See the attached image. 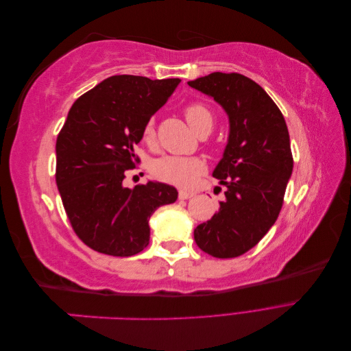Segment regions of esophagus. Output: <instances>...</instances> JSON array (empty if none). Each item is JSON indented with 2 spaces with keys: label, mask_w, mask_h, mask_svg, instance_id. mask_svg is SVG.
<instances>
[{
  "label": "esophagus",
  "mask_w": 351,
  "mask_h": 351,
  "mask_svg": "<svg viewBox=\"0 0 351 351\" xmlns=\"http://www.w3.org/2000/svg\"><path fill=\"white\" fill-rule=\"evenodd\" d=\"M193 196H195V193L193 192H189V190H180V192H178V199H182V200L190 199V197H193Z\"/></svg>",
  "instance_id": "34e87169"
}]
</instances>
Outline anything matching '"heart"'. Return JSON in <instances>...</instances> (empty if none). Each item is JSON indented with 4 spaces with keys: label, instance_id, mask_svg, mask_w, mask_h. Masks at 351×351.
I'll return each mask as SVG.
<instances>
[{
    "label": "heart",
    "instance_id": "obj_1",
    "mask_svg": "<svg viewBox=\"0 0 351 351\" xmlns=\"http://www.w3.org/2000/svg\"><path fill=\"white\" fill-rule=\"evenodd\" d=\"M183 114L190 129L196 134L210 132L214 125V115L205 104L190 102L187 104ZM155 121L149 120L142 132L143 141L151 145L155 142ZM205 171V162L196 156H177V155H165L158 158L152 164V174L165 183H171L176 186L187 187L193 184L195 180Z\"/></svg>",
    "mask_w": 351,
    "mask_h": 351
}]
</instances>
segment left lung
I'll use <instances>...</instances> for the list:
<instances>
[{"label": "left lung", "instance_id": "obj_1", "mask_svg": "<svg viewBox=\"0 0 351 351\" xmlns=\"http://www.w3.org/2000/svg\"><path fill=\"white\" fill-rule=\"evenodd\" d=\"M228 115L230 134L214 169L226 200L195 228V241L214 258H237L256 246L277 221L293 171L289 129L280 108L256 82L239 73H210L187 82Z\"/></svg>", "mask_w": 351, "mask_h": 351}]
</instances>
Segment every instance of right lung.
Returning <instances> with one entry per match:
<instances>
[{
  "instance_id": "obj_1",
  "label": "right lung",
  "mask_w": 351,
  "mask_h": 351,
  "mask_svg": "<svg viewBox=\"0 0 351 351\" xmlns=\"http://www.w3.org/2000/svg\"><path fill=\"white\" fill-rule=\"evenodd\" d=\"M180 82L120 74L71 105L57 137L56 180L74 232L90 249L121 258L142 252L151 215L177 200L173 186L147 182L129 189L123 180L141 162L134 145L145 124Z\"/></svg>"
}]
</instances>
